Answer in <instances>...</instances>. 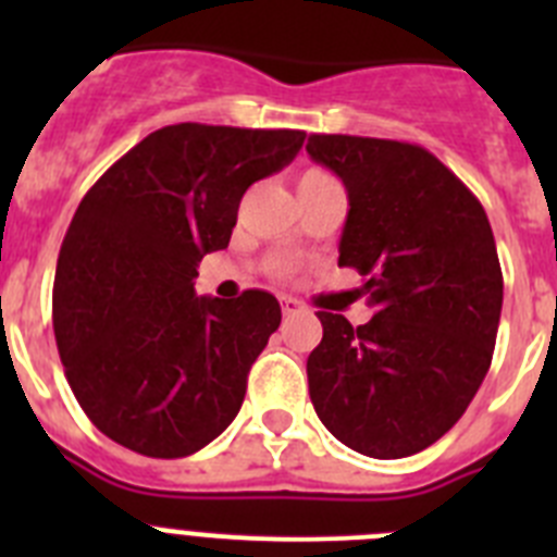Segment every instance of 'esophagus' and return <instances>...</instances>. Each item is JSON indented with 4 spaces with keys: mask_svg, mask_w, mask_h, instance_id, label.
<instances>
[{
    "mask_svg": "<svg viewBox=\"0 0 557 557\" xmlns=\"http://www.w3.org/2000/svg\"><path fill=\"white\" fill-rule=\"evenodd\" d=\"M282 312H284V318H293V314L304 312V304L298 301V298H289V295H284V298H282Z\"/></svg>",
    "mask_w": 557,
    "mask_h": 557,
    "instance_id": "1",
    "label": "esophagus"
}]
</instances>
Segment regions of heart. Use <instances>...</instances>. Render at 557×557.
<instances>
[{"mask_svg":"<svg viewBox=\"0 0 557 557\" xmlns=\"http://www.w3.org/2000/svg\"><path fill=\"white\" fill-rule=\"evenodd\" d=\"M323 178H332V175H329V172H323V170H307V172H304L301 181H323Z\"/></svg>","mask_w":557,"mask_h":557,"instance_id":"obj_1","label":"heart"}]
</instances>
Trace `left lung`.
I'll return each mask as SVG.
<instances>
[{
	"label": "left lung",
	"instance_id": "8db88e82",
	"mask_svg": "<svg viewBox=\"0 0 557 557\" xmlns=\"http://www.w3.org/2000/svg\"><path fill=\"white\" fill-rule=\"evenodd\" d=\"M312 161L348 191L339 268L366 275L373 318L318 312L309 396L339 444L393 460L460 421L494 357L502 268L485 209L449 166L407 141L312 133Z\"/></svg>",
	"mask_w": 557,
	"mask_h": 557
}]
</instances>
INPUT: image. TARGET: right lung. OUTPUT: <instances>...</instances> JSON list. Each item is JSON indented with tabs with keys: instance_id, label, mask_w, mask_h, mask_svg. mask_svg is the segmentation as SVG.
<instances>
[{
	"instance_id": "add662e5",
	"label": "right lung",
	"mask_w": 557,
	"mask_h": 557,
	"mask_svg": "<svg viewBox=\"0 0 557 557\" xmlns=\"http://www.w3.org/2000/svg\"><path fill=\"white\" fill-rule=\"evenodd\" d=\"M304 139L166 125L86 191L58 256L52 326L69 387L102 435L172 460L234 421L282 307L264 289L195 295V275L206 253L228 248L245 189L287 166Z\"/></svg>"
}]
</instances>
